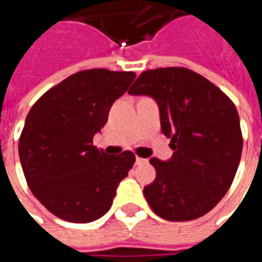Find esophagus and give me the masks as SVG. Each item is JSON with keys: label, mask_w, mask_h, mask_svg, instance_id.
I'll return each mask as SVG.
<instances>
[{"label": "esophagus", "mask_w": 262, "mask_h": 262, "mask_svg": "<svg viewBox=\"0 0 262 262\" xmlns=\"http://www.w3.org/2000/svg\"><path fill=\"white\" fill-rule=\"evenodd\" d=\"M148 164V159H144V158L137 157V165H145Z\"/></svg>", "instance_id": "34e87169"}]
</instances>
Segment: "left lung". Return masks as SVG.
<instances>
[{
  "label": "left lung",
  "instance_id": "1",
  "mask_svg": "<svg viewBox=\"0 0 262 262\" xmlns=\"http://www.w3.org/2000/svg\"><path fill=\"white\" fill-rule=\"evenodd\" d=\"M157 100L173 157L151 158L157 178L144 189L152 211L169 222L205 216L233 183L243 151L234 103L216 84L186 68L142 72L128 90Z\"/></svg>",
  "mask_w": 262,
  "mask_h": 262
}]
</instances>
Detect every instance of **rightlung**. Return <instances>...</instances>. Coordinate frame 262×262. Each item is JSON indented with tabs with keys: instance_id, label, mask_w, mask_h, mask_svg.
Here are the masks:
<instances>
[{
	"instance_id": "obj_1",
	"label": "right lung",
	"mask_w": 262,
	"mask_h": 262,
	"mask_svg": "<svg viewBox=\"0 0 262 262\" xmlns=\"http://www.w3.org/2000/svg\"><path fill=\"white\" fill-rule=\"evenodd\" d=\"M134 79V72L80 70L49 89L29 110L19 159L31 192L52 214L90 223L110 210L135 155H105L93 145V137Z\"/></svg>"
}]
</instances>
